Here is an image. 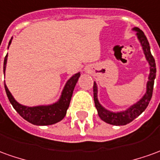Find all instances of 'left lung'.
I'll return each mask as SVG.
<instances>
[{
	"label": "left lung",
	"instance_id": "left-lung-1",
	"mask_svg": "<svg viewBox=\"0 0 160 160\" xmlns=\"http://www.w3.org/2000/svg\"><path fill=\"white\" fill-rule=\"evenodd\" d=\"M132 30L136 31L138 40L140 42L144 54H145V59L148 62L150 66V73L148 76V81L146 83V91L144 96L138 101L137 103L131 105L125 111L117 112H111L107 109H105L101 103H99L98 98V85H97L96 82H94V85H93L95 106L98 110L99 118L103 121H104L105 123L113 124V125H125V124L131 123L132 120L138 118L146 109L151 101L152 96L154 80H155V77H156L155 60L151 53L149 42L147 40L146 36H145L144 32L137 27L133 28Z\"/></svg>",
	"mask_w": 160,
	"mask_h": 160
}]
</instances>
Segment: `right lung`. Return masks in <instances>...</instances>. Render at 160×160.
<instances>
[{
	"instance_id": "1",
	"label": "right lung",
	"mask_w": 160,
	"mask_h": 160,
	"mask_svg": "<svg viewBox=\"0 0 160 160\" xmlns=\"http://www.w3.org/2000/svg\"><path fill=\"white\" fill-rule=\"evenodd\" d=\"M12 39L13 37L8 42V47L11 44ZM7 61H8V54L4 58V63H3L4 75L6 71ZM80 75H81L80 72H78L69 78L63 87L60 98L58 99L56 103L48 104V105H37V106H33V107L22 105L14 98V97L12 96L9 90L8 89L5 82H4V86H5V91H6L7 96L9 102L22 118L35 125H50V124H56L57 122H60L65 117L66 112H67L70 100H71V97L73 94L74 88L78 82V78H80Z\"/></svg>"
}]
</instances>
